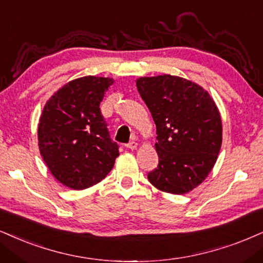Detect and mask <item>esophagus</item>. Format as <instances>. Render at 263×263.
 I'll use <instances>...</instances> for the list:
<instances>
[{"label":"esophagus","mask_w":263,"mask_h":263,"mask_svg":"<svg viewBox=\"0 0 263 263\" xmlns=\"http://www.w3.org/2000/svg\"><path fill=\"white\" fill-rule=\"evenodd\" d=\"M126 147H127L128 149H131V151H134V149L137 148V143H136L135 141H132V142H129Z\"/></svg>","instance_id":"1"}]
</instances>
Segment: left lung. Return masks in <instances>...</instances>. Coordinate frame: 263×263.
<instances>
[{
    "instance_id": "obj_1",
    "label": "left lung",
    "mask_w": 263,
    "mask_h": 263,
    "mask_svg": "<svg viewBox=\"0 0 263 263\" xmlns=\"http://www.w3.org/2000/svg\"><path fill=\"white\" fill-rule=\"evenodd\" d=\"M156 125L159 165L149 182L162 192L185 194L214 167L222 144L221 115L201 86L160 75L136 82Z\"/></svg>"
}]
</instances>
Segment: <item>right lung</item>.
<instances>
[{
    "instance_id": "1",
    "label": "right lung",
    "mask_w": 263,
    "mask_h": 263,
    "mask_svg": "<svg viewBox=\"0 0 263 263\" xmlns=\"http://www.w3.org/2000/svg\"><path fill=\"white\" fill-rule=\"evenodd\" d=\"M114 80L80 78L46 103L37 129L39 148L51 174L66 187L85 189L107 177L119 156L101 104Z\"/></svg>"
}]
</instances>
